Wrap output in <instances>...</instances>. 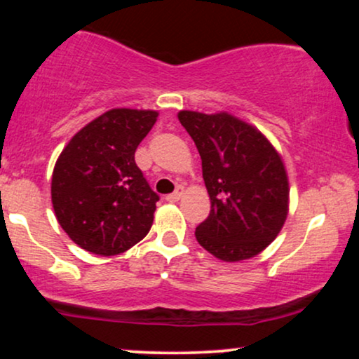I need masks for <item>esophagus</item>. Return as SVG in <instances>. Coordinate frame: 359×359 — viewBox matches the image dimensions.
I'll return each mask as SVG.
<instances>
[{
	"instance_id": "obj_1",
	"label": "esophagus",
	"mask_w": 359,
	"mask_h": 359,
	"mask_svg": "<svg viewBox=\"0 0 359 359\" xmlns=\"http://www.w3.org/2000/svg\"><path fill=\"white\" fill-rule=\"evenodd\" d=\"M182 196H184V187H180V185H179V187L175 189V192L168 194L167 201H168V203H177V201H179Z\"/></svg>"
}]
</instances>
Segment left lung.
<instances>
[{
	"label": "left lung",
	"instance_id": "obj_1",
	"mask_svg": "<svg viewBox=\"0 0 359 359\" xmlns=\"http://www.w3.org/2000/svg\"><path fill=\"white\" fill-rule=\"evenodd\" d=\"M203 160L211 212L196 228L199 245L222 262L257 257L283 228L288 177L282 156L250 123L221 111H179Z\"/></svg>",
	"mask_w": 359,
	"mask_h": 359
}]
</instances>
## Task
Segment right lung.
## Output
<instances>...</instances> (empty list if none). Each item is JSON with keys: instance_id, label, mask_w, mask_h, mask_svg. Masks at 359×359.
Listing matches in <instances>:
<instances>
[{"instance_id": "obj_1", "label": "right lung", "mask_w": 359, "mask_h": 359, "mask_svg": "<svg viewBox=\"0 0 359 359\" xmlns=\"http://www.w3.org/2000/svg\"><path fill=\"white\" fill-rule=\"evenodd\" d=\"M151 109L114 108L77 131L57 158L52 205L67 236L100 257L125 253L154 224L158 196L135 163Z\"/></svg>"}]
</instances>
